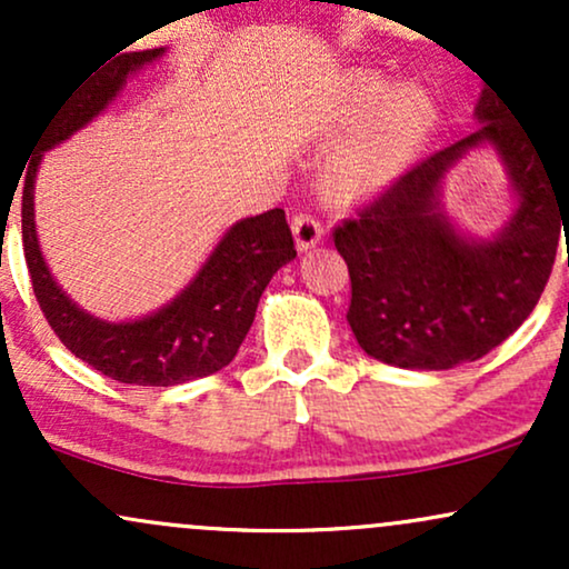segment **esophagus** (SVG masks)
<instances>
[{"instance_id": "34e87169", "label": "esophagus", "mask_w": 569, "mask_h": 569, "mask_svg": "<svg viewBox=\"0 0 569 569\" xmlns=\"http://www.w3.org/2000/svg\"><path fill=\"white\" fill-rule=\"evenodd\" d=\"M291 230H293V238H297L299 251H307V248H312L318 243V240H321L323 224H321V219L316 217V213L299 211V213H293Z\"/></svg>"}]
</instances>
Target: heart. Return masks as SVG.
Here are the masks:
<instances>
[{
	"label": "heart",
	"instance_id": "obj_1",
	"mask_svg": "<svg viewBox=\"0 0 569 569\" xmlns=\"http://www.w3.org/2000/svg\"><path fill=\"white\" fill-rule=\"evenodd\" d=\"M385 96V84L375 77H363L358 82V101L361 107H371ZM430 120V103L428 98L417 90H401V93L390 96L385 103V112L377 128V139L363 154L352 158L337 168V187L342 192L358 194L367 192L382 184V179L388 176L390 166L398 160V154L403 152V147L428 126Z\"/></svg>",
	"mask_w": 569,
	"mask_h": 569
}]
</instances>
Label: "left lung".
Masks as SVG:
<instances>
[{
  "label": "left lung",
  "instance_id": "left-lung-1",
  "mask_svg": "<svg viewBox=\"0 0 569 569\" xmlns=\"http://www.w3.org/2000/svg\"><path fill=\"white\" fill-rule=\"evenodd\" d=\"M476 117L471 136L415 162L331 230L350 272L352 335L390 367L452 369L506 342L538 305L569 227V160L546 154L492 90ZM481 140L499 147L522 206L500 239L468 244L435 211V192Z\"/></svg>",
  "mask_w": 569,
  "mask_h": 569
}]
</instances>
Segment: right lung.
<instances>
[{"label":"right lung","instance_id":"add662e5","mask_svg":"<svg viewBox=\"0 0 569 569\" xmlns=\"http://www.w3.org/2000/svg\"><path fill=\"white\" fill-rule=\"evenodd\" d=\"M160 53L162 48L117 56L82 88L71 90L63 101L56 103L26 168L21 227L23 257L39 310L67 350L117 382L168 388L213 375L238 356L267 283L280 267L297 257L283 208H272L234 224L189 289L160 312L133 323H103L71 305V299L50 278L37 246L31 194L42 152L93 120L126 82L128 71L139 69Z\"/></svg>","mask_w":569,"mask_h":569}]
</instances>
